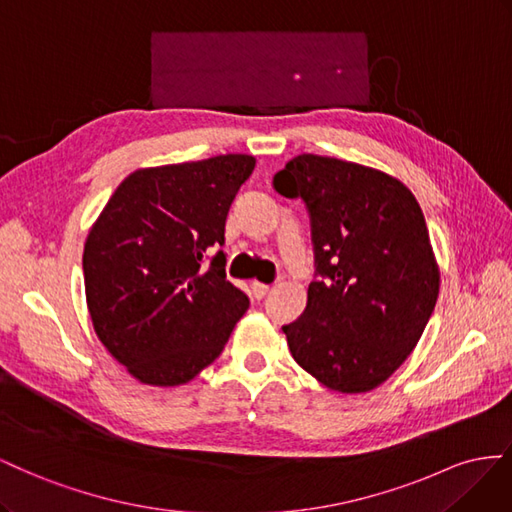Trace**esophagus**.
Instances as JSON below:
<instances>
[{"label": "esophagus", "mask_w": 512, "mask_h": 512, "mask_svg": "<svg viewBox=\"0 0 512 512\" xmlns=\"http://www.w3.org/2000/svg\"><path fill=\"white\" fill-rule=\"evenodd\" d=\"M253 296L257 298V300H261V298H264L266 294H268V291H270V285H266V283H253Z\"/></svg>", "instance_id": "1"}]
</instances>
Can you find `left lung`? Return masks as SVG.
Returning a JSON list of instances; mask_svg holds the SVG:
<instances>
[{
  "mask_svg": "<svg viewBox=\"0 0 512 512\" xmlns=\"http://www.w3.org/2000/svg\"><path fill=\"white\" fill-rule=\"evenodd\" d=\"M274 188L309 208L319 274L283 326L289 352L326 388L369 392L414 352L440 294L425 216L401 180L341 158H291Z\"/></svg>",
  "mask_w": 512,
  "mask_h": 512,
  "instance_id": "obj_1",
  "label": "left lung"
}]
</instances>
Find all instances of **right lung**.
I'll list each match as a JSON object with an SVG mask.
<instances>
[{
    "label": "right lung",
    "instance_id": "1",
    "mask_svg": "<svg viewBox=\"0 0 512 512\" xmlns=\"http://www.w3.org/2000/svg\"><path fill=\"white\" fill-rule=\"evenodd\" d=\"M248 154L137 169L115 188L83 248L85 300L107 352L148 386H180L221 356L248 309L218 251Z\"/></svg>",
    "mask_w": 512,
    "mask_h": 512
}]
</instances>
